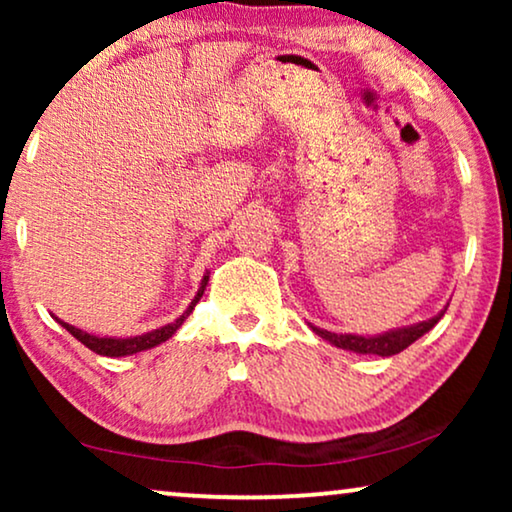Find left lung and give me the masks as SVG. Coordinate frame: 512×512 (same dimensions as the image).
<instances>
[{
	"label": "left lung",
	"mask_w": 512,
	"mask_h": 512,
	"mask_svg": "<svg viewBox=\"0 0 512 512\" xmlns=\"http://www.w3.org/2000/svg\"><path fill=\"white\" fill-rule=\"evenodd\" d=\"M450 303H447L443 310H440L436 317L426 319V321H417V324L410 326H401V328H389V331L377 333V335H356V333H333L326 331V328H319L310 324V328L319 338H324L326 342H331L333 347L338 349H347V352L354 354H375V356H394L403 349H408L412 342L422 338L431 331L433 326L443 319V314Z\"/></svg>",
	"instance_id": "1"
}]
</instances>
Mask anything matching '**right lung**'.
Returning <instances> with one entry per match:
<instances>
[{"label": "right lung", "mask_w": 512, "mask_h": 512, "mask_svg": "<svg viewBox=\"0 0 512 512\" xmlns=\"http://www.w3.org/2000/svg\"><path fill=\"white\" fill-rule=\"evenodd\" d=\"M207 282H209V270L205 272V275H202L200 286H198V291H195L191 305H188L186 310L181 312L179 317L172 321V324L153 328V331L142 333V335H130V338H111V335H95V333L83 331V328H76L72 324H67V321L58 319V317H55V314H51V317L58 321L62 328H67V331L72 333L74 338L81 342V345H86L90 352H95V354H100V356H111V359H118V356H132V354H137V352H146V349H153V347L163 345L165 340H170L172 335L177 333L181 326H184V321L191 317V312L195 310V305H198V300L202 298V293H205V289H207Z\"/></svg>", "instance_id": "add662e5"}]
</instances>
